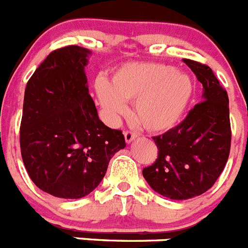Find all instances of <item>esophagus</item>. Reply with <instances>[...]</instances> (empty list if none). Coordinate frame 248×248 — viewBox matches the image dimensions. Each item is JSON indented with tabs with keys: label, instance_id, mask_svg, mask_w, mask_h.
<instances>
[{
	"label": "esophagus",
	"instance_id": "1",
	"mask_svg": "<svg viewBox=\"0 0 248 248\" xmlns=\"http://www.w3.org/2000/svg\"><path fill=\"white\" fill-rule=\"evenodd\" d=\"M124 137H125L126 143H132V141L134 140L137 137H138V135H137V133L129 132V130H126V132H124Z\"/></svg>",
	"mask_w": 248,
	"mask_h": 248
}]
</instances>
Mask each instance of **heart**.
I'll return each instance as SVG.
<instances>
[{
    "mask_svg": "<svg viewBox=\"0 0 248 248\" xmlns=\"http://www.w3.org/2000/svg\"><path fill=\"white\" fill-rule=\"evenodd\" d=\"M101 107L111 118L125 115V101H134V118L150 132H166L179 123L194 94L187 73L166 63H129L109 82L96 81Z\"/></svg>",
    "mask_w": 248,
    "mask_h": 248,
    "instance_id": "heart-1",
    "label": "heart"
}]
</instances>
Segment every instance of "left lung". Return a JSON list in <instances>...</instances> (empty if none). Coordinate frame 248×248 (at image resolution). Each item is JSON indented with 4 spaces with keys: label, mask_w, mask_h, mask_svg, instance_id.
I'll list each match as a JSON object with an SVG mask.
<instances>
[{
    "label": "left lung",
    "mask_w": 248,
    "mask_h": 248,
    "mask_svg": "<svg viewBox=\"0 0 248 248\" xmlns=\"http://www.w3.org/2000/svg\"><path fill=\"white\" fill-rule=\"evenodd\" d=\"M203 86L200 104L175 128L153 137L158 147L154 164L143 177L156 193L169 200H189L215 185L230 155L228 95L212 69L183 59Z\"/></svg>",
    "instance_id": "obj_1"
}]
</instances>
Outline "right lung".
I'll return each instance as SVG.
<instances>
[{
    "label": "right lung",
    "instance_id": "right-lung-1",
    "mask_svg": "<svg viewBox=\"0 0 248 248\" xmlns=\"http://www.w3.org/2000/svg\"><path fill=\"white\" fill-rule=\"evenodd\" d=\"M90 50L58 48L27 81L20 145L23 164L37 187L59 198L92 193L116 152L125 148L122 130L99 119L89 94L85 66Z\"/></svg>",
    "mask_w": 248,
    "mask_h": 248
}]
</instances>
